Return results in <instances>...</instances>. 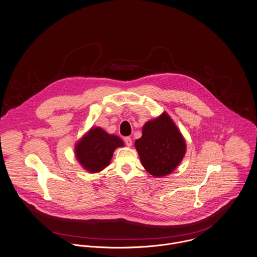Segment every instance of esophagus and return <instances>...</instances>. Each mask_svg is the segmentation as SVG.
<instances>
[{"mask_svg":"<svg viewBox=\"0 0 257 257\" xmlns=\"http://www.w3.org/2000/svg\"><path fill=\"white\" fill-rule=\"evenodd\" d=\"M124 143H125L126 147H132V145H133V141H132L131 138H125L124 139Z\"/></svg>","mask_w":257,"mask_h":257,"instance_id":"esophagus-1","label":"esophagus"}]
</instances>
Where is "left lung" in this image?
I'll return each instance as SVG.
<instances>
[{"mask_svg":"<svg viewBox=\"0 0 257 257\" xmlns=\"http://www.w3.org/2000/svg\"><path fill=\"white\" fill-rule=\"evenodd\" d=\"M135 147L145 170L156 177L171 174L186 152L183 136L166 111L145 123Z\"/></svg>","mask_w":257,"mask_h":257,"instance_id":"8db88e82","label":"left lung"}]
</instances>
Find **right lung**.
<instances>
[{"label": "right lung", "instance_id": "1", "mask_svg": "<svg viewBox=\"0 0 257 257\" xmlns=\"http://www.w3.org/2000/svg\"><path fill=\"white\" fill-rule=\"evenodd\" d=\"M123 147V142L114 135L107 134L98 126L89 128L76 144L75 155L84 170L95 173L104 170L117 148Z\"/></svg>", "mask_w": 257, "mask_h": 257}]
</instances>
